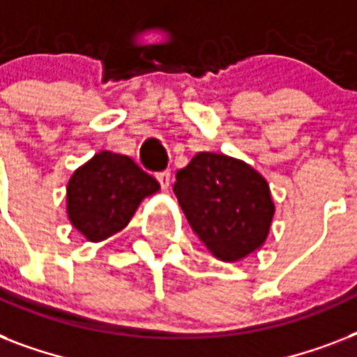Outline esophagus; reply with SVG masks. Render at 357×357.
Instances as JSON below:
<instances>
[{"instance_id":"1","label":"esophagus","mask_w":357,"mask_h":357,"mask_svg":"<svg viewBox=\"0 0 357 357\" xmlns=\"http://www.w3.org/2000/svg\"><path fill=\"white\" fill-rule=\"evenodd\" d=\"M157 179H159V183H161L162 189H168V185H170V170L157 172Z\"/></svg>"}]
</instances>
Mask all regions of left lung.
Returning a JSON list of instances; mask_svg holds the SVG:
<instances>
[{"instance_id":"8db88e82","label":"left lung","mask_w":357,"mask_h":357,"mask_svg":"<svg viewBox=\"0 0 357 357\" xmlns=\"http://www.w3.org/2000/svg\"><path fill=\"white\" fill-rule=\"evenodd\" d=\"M174 192L190 228L218 259H243L265 243L274 204L263 176L246 162L200 151L178 170Z\"/></svg>"}]
</instances>
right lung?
<instances>
[{
  "instance_id": "obj_1",
  "label": "right lung",
  "mask_w": 357,
  "mask_h": 357,
  "mask_svg": "<svg viewBox=\"0 0 357 357\" xmlns=\"http://www.w3.org/2000/svg\"><path fill=\"white\" fill-rule=\"evenodd\" d=\"M159 190L153 176L113 151H100L68 183V217L89 241H103L126 228L140 200Z\"/></svg>"
}]
</instances>
